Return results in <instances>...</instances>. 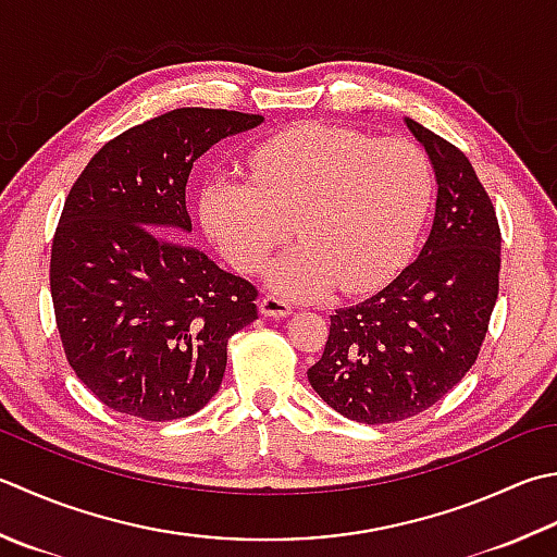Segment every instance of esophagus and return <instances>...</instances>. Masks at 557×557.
Here are the masks:
<instances>
[{"instance_id": "34e87169", "label": "esophagus", "mask_w": 557, "mask_h": 557, "mask_svg": "<svg viewBox=\"0 0 557 557\" xmlns=\"http://www.w3.org/2000/svg\"><path fill=\"white\" fill-rule=\"evenodd\" d=\"M258 311L263 313L265 319H287L292 313V304L280 297H263L258 301Z\"/></svg>"}]
</instances>
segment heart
Listing matches in <instances>:
<instances>
[{"instance_id": "b5f03b06", "label": "heart", "mask_w": 557, "mask_h": 557, "mask_svg": "<svg viewBox=\"0 0 557 557\" xmlns=\"http://www.w3.org/2000/svg\"><path fill=\"white\" fill-rule=\"evenodd\" d=\"M250 181L214 176L200 216L226 263L256 272L292 236L301 244L270 270L287 297L372 292L408 258L432 198V171L408 139L307 123L253 149Z\"/></svg>"}]
</instances>
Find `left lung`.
<instances>
[{"label":"left lung","instance_id":"obj_1","mask_svg":"<svg viewBox=\"0 0 557 557\" xmlns=\"http://www.w3.org/2000/svg\"><path fill=\"white\" fill-rule=\"evenodd\" d=\"M428 151L437 202L420 256L374 297L331 315L309 384L341 416L398 422L428 410L466 376L499 289V226L471 161L403 117Z\"/></svg>","mask_w":557,"mask_h":557}]
</instances>
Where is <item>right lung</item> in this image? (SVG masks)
Instances as JSON below:
<instances>
[{"instance_id": "1", "label": "right lung", "mask_w": 557, "mask_h": 557, "mask_svg": "<svg viewBox=\"0 0 557 557\" xmlns=\"http://www.w3.org/2000/svg\"><path fill=\"white\" fill-rule=\"evenodd\" d=\"M260 123L176 108L108 141L72 185L50 256L54 321L74 374L115 412H198L220 391L228 337L258 319L256 287L183 242L193 163Z\"/></svg>"}]
</instances>
